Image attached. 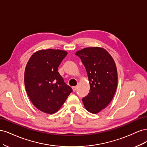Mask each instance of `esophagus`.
I'll return each instance as SVG.
<instances>
[{"label": "esophagus", "mask_w": 147, "mask_h": 147, "mask_svg": "<svg viewBox=\"0 0 147 147\" xmlns=\"http://www.w3.org/2000/svg\"><path fill=\"white\" fill-rule=\"evenodd\" d=\"M77 86H73L72 87V90L74 92L77 90Z\"/></svg>", "instance_id": "1"}]
</instances>
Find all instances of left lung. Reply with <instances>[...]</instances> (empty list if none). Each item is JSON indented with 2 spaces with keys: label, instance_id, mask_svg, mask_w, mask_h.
<instances>
[{
  "label": "left lung",
  "instance_id": "left-lung-1",
  "mask_svg": "<svg viewBox=\"0 0 147 147\" xmlns=\"http://www.w3.org/2000/svg\"><path fill=\"white\" fill-rule=\"evenodd\" d=\"M85 66L90 92L83 98L85 109L93 114L106 108L113 98L118 86V72L116 64L105 49L88 47L75 53Z\"/></svg>",
  "mask_w": 147,
  "mask_h": 147
}]
</instances>
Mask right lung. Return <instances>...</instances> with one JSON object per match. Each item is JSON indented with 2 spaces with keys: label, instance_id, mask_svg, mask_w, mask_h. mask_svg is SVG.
<instances>
[{
  "label": "right lung",
  "instance_id": "1",
  "mask_svg": "<svg viewBox=\"0 0 147 147\" xmlns=\"http://www.w3.org/2000/svg\"><path fill=\"white\" fill-rule=\"evenodd\" d=\"M67 55V52L61 50H40L30 56L26 64V92L34 105L42 112H57L72 91L57 71Z\"/></svg>",
  "mask_w": 147,
  "mask_h": 147
}]
</instances>
